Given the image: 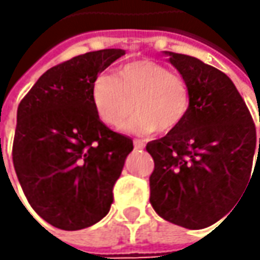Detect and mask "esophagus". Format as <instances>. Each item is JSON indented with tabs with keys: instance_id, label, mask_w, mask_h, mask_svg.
Wrapping results in <instances>:
<instances>
[{
	"instance_id": "1",
	"label": "esophagus",
	"mask_w": 260,
	"mask_h": 260,
	"mask_svg": "<svg viewBox=\"0 0 260 260\" xmlns=\"http://www.w3.org/2000/svg\"><path fill=\"white\" fill-rule=\"evenodd\" d=\"M133 143H135V149H143V147H145L143 140H137V139H135V140H133Z\"/></svg>"
}]
</instances>
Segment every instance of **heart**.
Listing matches in <instances>:
<instances>
[{
  "mask_svg": "<svg viewBox=\"0 0 260 260\" xmlns=\"http://www.w3.org/2000/svg\"><path fill=\"white\" fill-rule=\"evenodd\" d=\"M91 96L98 117L110 127L123 124L135 110L125 128L137 135L174 130L182 124L191 107V94L184 78L147 59L125 63L115 78L98 76Z\"/></svg>",
  "mask_w": 260,
  "mask_h": 260,
  "instance_id": "b5f03b06",
  "label": "heart"
}]
</instances>
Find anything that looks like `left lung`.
Wrapping results in <instances>:
<instances>
[{
    "label": "left lung",
    "mask_w": 260,
    "mask_h": 260,
    "mask_svg": "<svg viewBox=\"0 0 260 260\" xmlns=\"http://www.w3.org/2000/svg\"><path fill=\"white\" fill-rule=\"evenodd\" d=\"M168 55L188 84L191 107L182 124L146 146L155 162L150 204L168 221L198 230L230 213L249 188L256 127L225 74L192 56ZM259 153L260 139L257 164Z\"/></svg>",
    "instance_id": "1"
}]
</instances>
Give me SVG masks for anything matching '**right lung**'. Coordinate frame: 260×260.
Returning a JSON list of instances; mask_svg holds the SVG:
<instances>
[{
  "label": "right lung",
  "mask_w": 260,
  "mask_h": 260,
  "mask_svg": "<svg viewBox=\"0 0 260 260\" xmlns=\"http://www.w3.org/2000/svg\"><path fill=\"white\" fill-rule=\"evenodd\" d=\"M123 55L104 49L53 66L18 104L15 174L31 208L57 229L81 230L108 214L133 150L130 137L100 120L91 96L98 74Z\"/></svg>",
  "instance_id": "add662e5"
}]
</instances>
